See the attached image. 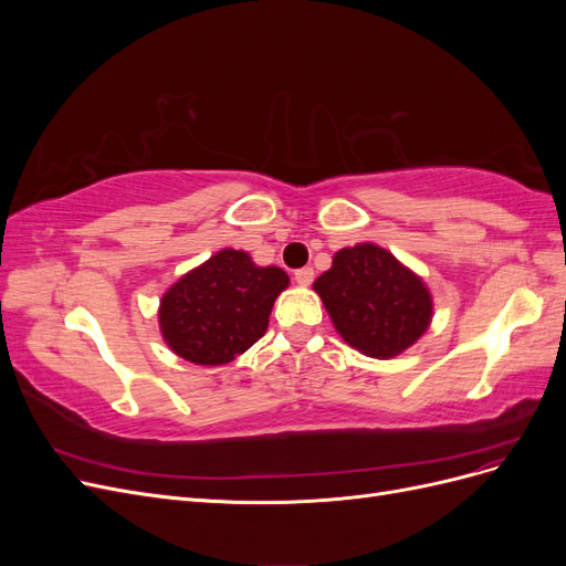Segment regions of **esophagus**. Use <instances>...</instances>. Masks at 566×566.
<instances>
[{"label": "esophagus", "mask_w": 566, "mask_h": 566, "mask_svg": "<svg viewBox=\"0 0 566 566\" xmlns=\"http://www.w3.org/2000/svg\"><path fill=\"white\" fill-rule=\"evenodd\" d=\"M295 281H297L300 285H312V283H314V269H312V266L297 269V271H295Z\"/></svg>", "instance_id": "esophagus-1"}]
</instances>
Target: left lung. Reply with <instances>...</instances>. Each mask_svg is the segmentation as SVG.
I'll use <instances>...</instances> for the list:
<instances>
[{"label":"left lung","mask_w":566,"mask_h":566,"mask_svg":"<svg viewBox=\"0 0 566 566\" xmlns=\"http://www.w3.org/2000/svg\"><path fill=\"white\" fill-rule=\"evenodd\" d=\"M314 290L342 339L373 358L416 345L432 321V295L420 276L373 243L335 252Z\"/></svg>","instance_id":"obj_1"}]
</instances>
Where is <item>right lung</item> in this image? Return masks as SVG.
Returning <instances> with one entry per match:
<instances>
[{
	"label": "right lung",
	"instance_id": "1",
	"mask_svg": "<svg viewBox=\"0 0 566 566\" xmlns=\"http://www.w3.org/2000/svg\"><path fill=\"white\" fill-rule=\"evenodd\" d=\"M287 283L279 266H256L243 250H219L163 295L160 333L186 361L229 364L266 333L273 302Z\"/></svg>",
	"mask_w": 566,
	"mask_h": 566
}]
</instances>
